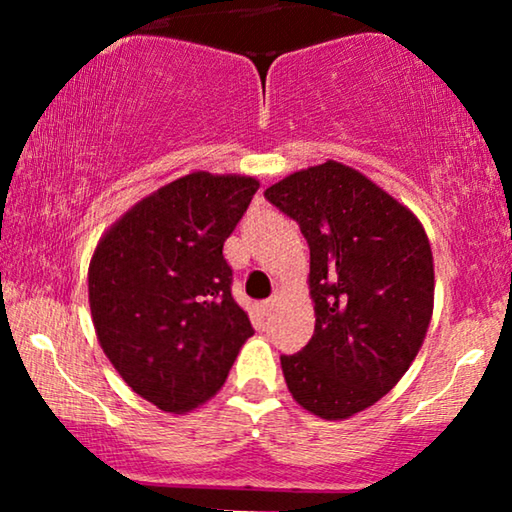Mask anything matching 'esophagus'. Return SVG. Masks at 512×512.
<instances>
[{
	"label": "esophagus",
	"instance_id": "obj_1",
	"mask_svg": "<svg viewBox=\"0 0 512 512\" xmlns=\"http://www.w3.org/2000/svg\"><path fill=\"white\" fill-rule=\"evenodd\" d=\"M273 307H275V298H268V300H262V302H259V311H262L264 316L271 314Z\"/></svg>",
	"mask_w": 512,
	"mask_h": 512
}]
</instances>
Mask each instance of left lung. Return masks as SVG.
Returning a JSON list of instances; mask_svg holds the SVG:
<instances>
[{"label":"left lung","mask_w":512,"mask_h":512,"mask_svg":"<svg viewBox=\"0 0 512 512\" xmlns=\"http://www.w3.org/2000/svg\"><path fill=\"white\" fill-rule=\"evenodd\" d=\"M309 244L316 327L282 372L302 409L345 420L381 400L422 348L433 314L431 246L409 207L327 160L264 192Z\"/></svg>","instance_id":"8db88e82"}]
</instances>
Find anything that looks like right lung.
<instances>
[{
    "mask_svg": "<svg viewBox=\"0 0 512 512\" xmlns=\"http://www.w3.org/2000/svg\"><path fill=\"white\" fill-rule=\"evenodd\" d=\"M259 180L194 171L112 223L94 250L88 291L97 339L133 391L187 413L225 384L255 334L232 298L225 239Z\"/></svg>",
    "mask_w": 512,
    "mask_h": 512,
    "instance_id": "obj_1",
    "label": "right lung"
}]
</instances>
